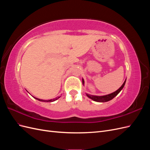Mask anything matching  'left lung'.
<instances>
[{
  "label": "left lung",
  "mask_w": 150,
  "mask_h": 150,
  "mask_svg": "<svg viewBox=\"0 0 150 150\" xmlns=\"http://www.w3.org/2000/svg\"><path fill=\"white\" fill-rule=\"evenodd\" d=\"M126 79H125L123 84H122V86L118 89L116 90V91L113 92L111 94H107V95H104V96H96V95H91V94H88V93H86V96H87L89 98L91 99L92 100H93L94 101H96V102L104 103V102L109 101L111 100L112 99L114 98L115 96H116L117 95L120 93V92L122 89V88H124V86H125V83H126ZM83 83H84V79H83Z\"/></svg>",
  "instance_id": "1"
}]
</instances>
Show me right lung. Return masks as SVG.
<instances>
[{
    "label": "right lung",
    "instance_id": "1",
    "mask_svg": "<svg viewBox=\"0 0 150 150\" xmlns=\"http://www.w3.org/2000/svg\"><path fill=\"white\" fill-rule=\"evenodd\" d=\"M28 93H29V92H28ZM61 96H58V97H57V98H54V99H49V100H44V99H40L34 97V96H33V98H35V99H38V101H42V102H53V101H56L57 99H58Z\"/></svg>",
    "mask_w": 150,
    "mask_h": 150
}]
</instances>
